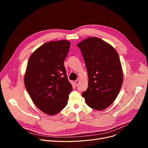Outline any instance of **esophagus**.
<instances>
[{
  "label": "esophagus",
  "instance_id": "34e87169",
  "mask_svg": "<svg viewBox=\"0 0 148 148\" xmlns=\"http://www.w3.org/2000/svg\"><path fill=\"white\" fill-rule=\"evenodd\" d=\"M79 82H80V81H79V79H77V80H76L75 81V85H76L77 86H78V84H79Z\"/></svg>",
  "mask_w": 148,
  "mask_h": 148
}]
</instances>
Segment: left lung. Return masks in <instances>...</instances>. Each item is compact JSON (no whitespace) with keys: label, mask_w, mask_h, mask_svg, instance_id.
<instances>
[{"label":"left lung","mask_w":148,"mask_h":148,"mask_svg":"<svg viewBox=\"0 0 148 148\" xmlns=\"http://www.w3.org/2000/svg\"><path fill=\"white\" fill-rule=\"evenodd\" d=\"M88 74V87L82 93L87 105L103 110L117 97L123 83L119 56L114 47L97 37H90L77 44Z\"/></svg>","instance_id":"left-lung-1"}]
</instances>
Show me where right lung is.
<instances>
[{"mask_svg": "<svg viewBox=\"0 0 148 148\" xmlns=\"http://www.w3.org/2000/svg\"><path fill=\"white\" fill-rule=\"evenodd\" d=\"M70 45L68 40L45 43L29 59L25 87L35 106L45 114L60 112L66 106L73 90L64 63Z\"/></svg>", "mask_w": 148, "mask_h": 148, "instance_id": "obj_1", "label": "right lung"}]
</instances>
